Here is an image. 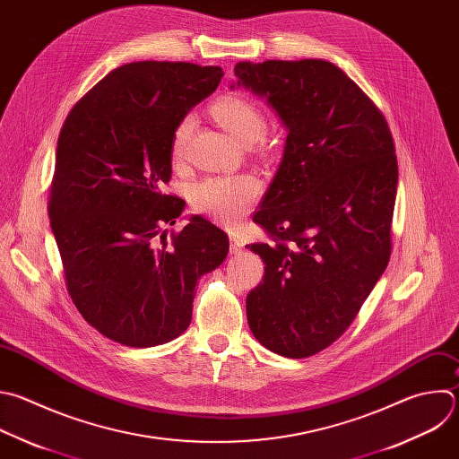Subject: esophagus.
<instances>
[{
    "mask_svg": "<svg viewBox=\"0 0 459 459\" xmlns=\"http://www.w3.org/2000/svg\"><path fill=\"white\" fill-rule=\"evenodd\" d=\"M243 250V241L230 232V254H239Z\"/></svg>",
    "mask_w": 459,
    "mask_h": 459,
    "instance_id": "34e87169",
    "label": "esophagus"
}]
</instances>
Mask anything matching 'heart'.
<instances>
[{"instance_id":"obj_1","label":"heart","mask_w":459,"mask_h":459,"mask_svg":"<svg viewBox=\"0 0 459 459\" xmlns=\"http://www.w3.org/2000/svg\"><path fill=\"white\" fill-rule=\"evenodd\" d=\"M218 122L243 145L255 143L266 131L261 109L243 97H223L212 106ZM195 129V115H186L173 131L171 159L182 162L186 147ZM261 184L252 175H218L205 177L191 187L193 207L207 218L234 225L254 205Z\"/></svg>"}]
</instances>
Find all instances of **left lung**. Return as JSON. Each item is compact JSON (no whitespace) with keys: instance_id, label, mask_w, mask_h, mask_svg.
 <instances>
[{"instance_id":"left-lung-1","label":"left lung","mask_w":459,"mask_h":459,"mask_svg":"<svg viewBox=\"0 0 459 459\" xmlns=\"http://www.w3.org/2000/svg\"><path fill=\"white\" fill-rule=\"evenodd\" d=\"M236 84L264 97L288 136L254 221L272 243L247 295L254 337L270 351L312 357L353 323L391 255L398 162L373 100L323 59L238 63Z\"/></svg>"}]
</instances>
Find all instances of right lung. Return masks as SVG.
I'll return each instance as SVG.
<instances>
[{
    "mask_svg": "<svg viewBox=\"0 0 459 459\" xmlns=\"http://www.w3.org/2000/svg\"><path fill=\"white\" fill-rule=\"evenodd\" d=\"M221 77L184 61L122 65L63 124L50 227L75 308L109 341L151 348L182 335L198 279L227 257V234L202 216L168 239L186 202L162 193L177 124Z\"/></svg>",
    "mask_w": 459,
    "mask_h": 459,
    "instance_id": "right-lung-1",
    "label": "right lung"
}]
</instances>
